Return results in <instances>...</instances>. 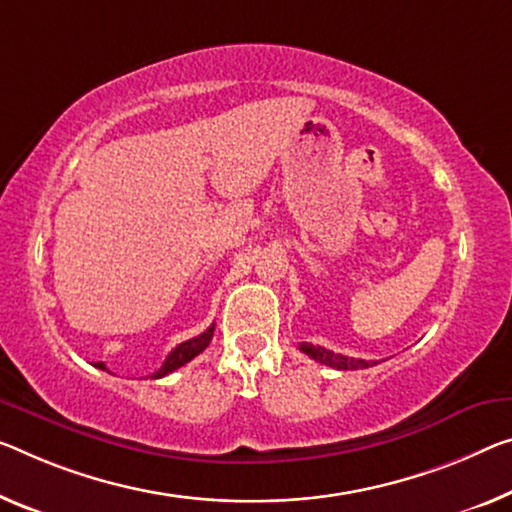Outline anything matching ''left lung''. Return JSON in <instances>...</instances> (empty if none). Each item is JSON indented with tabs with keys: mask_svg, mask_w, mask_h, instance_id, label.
<instances>
[{
	"mask_svg": "<svg viewBox=\"0 0 512 512\" xmlns=\"http://www.w3.org/2000/svg\"><path fill=\"white\" fill-rule=\"evenodd\" d=\"M300 350L304 352V355H309L311 359L320 361V364L336 368V371H359V368H368V366L377 364V361L338 355V352H332V350L322 348V345H313V343H300Z\"/></svg>",
	"mask_w": 512,
	"mask_h": 512,
	"instance_id": "1",
	"label": "left lung"
}]
</instances>
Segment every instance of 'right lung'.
I'll return each instance as SVG.
<instances>
[{
    "instance_id": "1",
    "label": "right lung",
    "mask_w": 512,
    "mask_h": 512,
    "mask_svg": "<svg viewBox=\"0 0 512 512\" xmlns=\"http://www.w3.org/2000/svg\"><path fill=\"white\" fill-rule=\"evenodd\" d=\"M212 332H215V325H210V327L206 329V332L199 334V336H194V338H190V341H185V343L176 345V348L169 352V357L164 359V364H162L160 368H157V371L153 373V380H160V377L169 375V373H174L176 368L185 366L187 361H192L196 355H199V352L206 350V348H208V343L212 341ZM96 366H98V368H102V371H107V368H105V364H102V361H98Z\"/></svg>"
}]
</instances>
